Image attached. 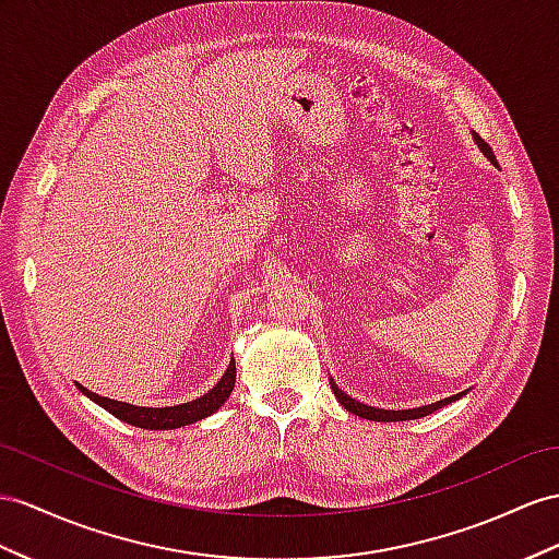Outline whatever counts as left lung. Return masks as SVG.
Masks as SVG:
<instances>
[{
    "label": "left lung",
    "mask_w": 559,
    "mask_h": 559,
    "mask_svg": "<svg viewBox=\"0 0 559 559\" xmlns=\"http://www.w3.org/2000/svg\"><path fill=\"white\" fill-rule=\"evenodd\" d=\"M475 139H477V143H479L481 153H484L486 157H489L491 163H496V155H493V151H491L489 143H486L479 134H475ZM331 388H333V392H335V396H337V402H340L342 406H345L349 413H354V416L366 418V420H378V423H396V420H416V418H425V416H429V413H435L437 408H441V406H447V404L455 402V399H461V394H455V396L443 399V402L429 404V406H423V408H408V411H382V408H373V406H366V404L354 402V399H349L345 392L337 390L333 382H331Z\"/></svg>",
    "instance_id": "1"
}]
</instances>
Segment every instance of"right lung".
<instances>
[{"mask_svg":"<svg viewBox=\"0 0 559 559\" xmlns=\"http://www.w3.org/2000/svg\"><path fill=\"white\" fill-rule=\"evenodd\" d=\"M234 384H236V361L231 359L222 380L214 384L207 394L195 399V402L181 404V406L143 408V406H132V404L112 402V399H106V396H98L90 390H84L82 384H78V388H80V392L87 394L92 402L104 406L108 413H112V416L120 418L122 423H130V425L143 427V429H177L183 425H191L195 420H203V418L212 416V413H217V408L226 402L228 396H231Z\"/></svg>","mask_w":559,"mask_h":559,"instance_id":"add662e5","label":"right lung"}]
</instances>
